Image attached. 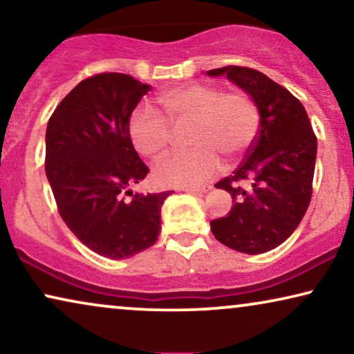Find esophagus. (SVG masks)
Wrapping results in <instances>:
<instances>
[{
  "label": "esophagus",
  "mask_w": 354,
  "mask_h": 354,
  "mask_svg": "<svg viewBox=\"0 0 354 354\" xmlns=\"http://www.w3.org/2000/svg\"><path fill=\"white\" fill-rule=\"evenodd\" d=\"M211 185H205V187H192V188H185V192L193 193V195H203V193L209 192Z\"/></svg>",
  "instance_id": "esophagus-1"
}]
</instances>
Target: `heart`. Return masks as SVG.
Here are the masks:
<instances>
[{
    "mask_svg": "<svg viewBox=\"0 0 354 354\" xmlns=\"http://www.w3.org/2000/svg\"><path fill=\"white\" fill-rule=\"evenodd\" d=\"M164 113L140 104L129 120V133L138 153L158 158L174 137V127L188 130L187 151L172 153L154 167V180L164 187H195L209 180L222 166L221 156L239 159L259 132L261 115L245 91H222L217 85L187 84L159 95Z\"/></svg>",
    "mask_w": 354,
    "mask_h": 354,
    "instance_id": "obj_1",
    "label": "heart"
}]
</instances>
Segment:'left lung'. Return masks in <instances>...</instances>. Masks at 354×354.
<instances>
[{
	"label": "left lung",
	"instance_id": "8db88e82",
	"mask_svg": "<svg viewBox=\"0 0 354 354\" xmlns=\"http://www.w3.org/2000/svg\"><path fill=\"white\" fill-rule=\"evenodd\" d=\"M206 74L227 75L253 98L261 115L248 154L232 176L216 183L230 193L234 206L225 217L211 221V230L232 250L266 253L293 234L308 209L317 138L299 100L263 72L225 66Z\"/></svg>",
	"mask_w": 354,
	"mask_h": 354
}]
</instances>
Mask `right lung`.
Returning a JSON list of instances; mask_svg holds the SVG:
<instances>
[{
  "instance_id": "1",
  "label": "right lung",
  "mask_w": 354,
  "mask_h": 354,
  "mask_svg": "<svg viewBox=\"0 0 354 354\" xmlns=\"http://www.w3.org/2000/svg\"><path fill=\"white\" fill-rule=\"evenodd\" d=\"M151 86L103 72L82 80L46 127L45 172L57 211L77 239L104 258L149 248L171 192L133 193L149 169L135 151L129 120Z\"/></svg>"
}]
</instances>
